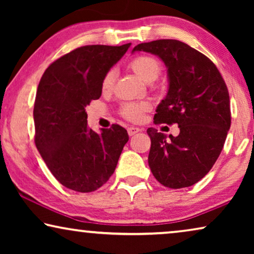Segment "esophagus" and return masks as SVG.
<instances>
[{
	"instance_id": "34e87169",
	"label": "esophagus",
	"mask_w": 254,
	"mask_h": 254,
	"mask_svg": "<svg viewBox=\"0 0 254 254\" xmlns=\"http://www.w3.org/2000/svg\"><path fill=\"white\" fill-rule=\"evenodd\" d=\"M141 130H142L141 128L129 127V128H128V134H129V136H133V135H135V134L138 133V131H141Z\"/></svg>"
}]
</instances>
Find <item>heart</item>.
<instances>
[{
    "mask_svg": "<svg viewBox=\"0 0 254 254\" xmlns=\"http://www.w3.org/2000/svg\"><path fill=\"white\" fill-rule=\"evenodd\" d=\"M129 68L136 74L138 78L147 83L154 82L162 70L161 62L158 59L148 54L138 55L134 58L129 62ZM113 82L114 71H107L102 82L103 91H110L113 86ZM149 107L150 105L148 103H126L121 106V114L128 120L138 121L141 120L143 112L149 110Z\"/></svg>",
    "mask_w": 254,
    "mask_h": 254,
    "instance_id": "b5f03b06",
    "label": "heart"
}]
</instances>
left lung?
<instances>
[{"label":"left lung","instance_id":"obj_1","mask_svg":"<svg viewBox=\"0 0 254 254\" xmlns=\"http://www.w3.org/2000/svg\"><path fill=\"white\" fill-rule=\"evenodd\" d=\"M168 68V95L156 110L155 124H178V136L148 128L152 175L169 189L192 186L217 161L231 125L230 98L224 79L206 55L185 43L161 39L138 44Z\"/></svg>","mask_w":254,"mask_h":254}]
</instances>
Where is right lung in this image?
Listing matches in <instances>:
<instances>
[{"instance_id":"1","label":"right lung","mask_w":254,"mask_h":254,"mask_svg":"<svg viewBox=\"0 0 254 254\" xmlns=\"http://www.w3.org/2000/svg\"><path fill=\"white\" fill-rule=\"evenodd\" d=\"M129 47H78L51 64L40 79L33 109L34 142L52 175L69 190L89 193L103 186L129 138L119 125L99 134L90 129L85 112L91 100L102 96L104 76Z\"/></svg>"}]
</instances>
